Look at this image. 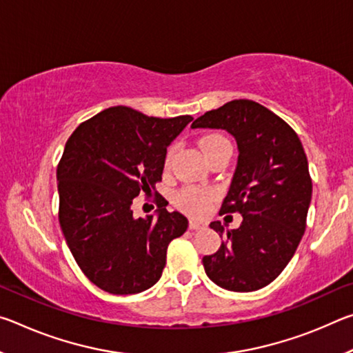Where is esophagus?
<instances>
[{
	"mask_svg": "<svg viewBox=\"0 0 353 353\" xmlns=\"http://www.w3.org/2000/svg\"><path fill=\"white\" fill-rule=\"evenodd\" d=\"M207 223H202V221L198 219H190V229L191 230H201V229H205Z\"/></svg>",
	"mask_w": 353,
	"mask_h": 353,
	"instance_id": "34e87169",
	"label": "esophagus"
}]
</instances>
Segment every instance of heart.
Here are the masks:
<instances>
[{
  "label": "heart",
  "mask_w": 353,
  "mask_h": 353,
  "mask_svg": "<svg viewBox=\"0 0 353 353\" xmlns=\"http://www.w3.org/2000/svg\"><path fill=\"white\" fill-rule=\"evenodd\" d=\"M199 146L202 149V152H204L205 159L208 160L213 154L221 151V149L230 148V143L227 141V139H224L223 135L208 134V135L202 137V139L199 140ZM172 152H174V148H171L168 154H166V165H170L171 159H172ZM210 201H212L210 193H205V191H201L196 188L183 190L181 196H179V205H181L183 210H187L191 214L204 213L208 208Z\"/></svg>",
  "instance_id": "1"
}]
</instances>
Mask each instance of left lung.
I'll use <instances>...</instances> for the list:
<instances>
[{
    "instance_id": "8db88e82",
    "label": "left lung",
    "mask_w": 353,
    "mask_h": 353,
    "mask_svg": "<svg viewBox=\"0 0 353 353\" xmlns=\"http://www.w3.org/2000/svg\"><path fill=\"white\" fill-rule=\"evenodd\" d=\"M191 128L223 129L238 148L221 212H240L243 221L234 230L210 224L224 241L202 259L205 274L224 290H260L285 270L305 232L313 185L302 143L282 118L250 99L207 112Z\"/></svg>"
}]
</instances>
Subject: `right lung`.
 Returning a JSON list of instances; mask_svg holds the SVG:
<instances>
[{
    "instance_id": "add662e5",
    "label": "right lung",
    "mask_w": 353,
    "mask_h": 353,
    "mask_svg": "<svg viewBox=\"0 0 353 353\" xmlns=\"http://www.w3.org/2000/svg\"><path fill=\"white\" fill-rule=\"evenodd\" d=\"M190 115L155 118L117 105L82 123L57 166L59 223L82 272L110 294H137L159 282L166 249L188 219L166 210L135 218L132 202L162 181L166 149Z\"/></svg>"
}]
</instances>
